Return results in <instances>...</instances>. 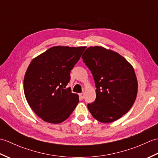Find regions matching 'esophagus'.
Returning a JSON list of instances; mask_svg holds the SVG:
<instances>
[{"label": "esophagus", "instance_id": "obj_1", "mask_svg": "<svg viewBox=\"0 0 158 158\" xmlns=\"http://www.w3.org/2000/svg\"><path fill=\"white\" fill-rule=\"evenodd\" d=\"M84 96H85L84 93H81V94H79V98H80V99H81V100H83V98H84Z\"/></svg>", "mask_w": 158, "mask_h": 158}]
</instances>
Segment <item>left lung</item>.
I'll use <instances>...</instances> for the list:
<instances>
[{"label": "left lung", "instance_id": "obj_1", "mask_svg": "<svg viewBox=\"0 0 158 158\" xmlns=\"http://www.w3.org/2000/svg\"><path fill=\"white\" fill-rule=\"evenodd\" d=\"M82 58L96 87V98L88 105L89 111L102 123L119 119L136 98L138 81L133 66L118 53L101 46L89 47Z\"/></svg>", "mask_w": 158, "mask_h": 158}]
</instances>
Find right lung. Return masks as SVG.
I'll use <instances>...</instances> for the list:
<instances>
[{
  "label": "right lung",
  "instance_id": "right-lung-1",
  "mask_svg": "<svg viewBox=\"0 0 158 158\" xmlns=\"http://www.w3.org/2000/svg\"><path fill=\"white\" fill-rule=\"evenodd\" d=\"M85 47L54 46L33 59L23 79L29 106L46 122L60 123L73 113L79 96L66 86Z\"/></svg>",
  "mask_w": 158,
  "mask_h": 158
}]
</instances>
